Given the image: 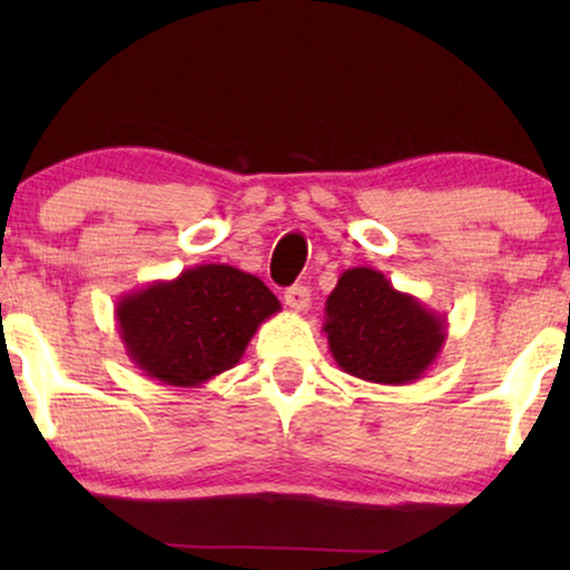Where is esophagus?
I'll list each match as a JSON object with an SVG mask.
<instances>
[{"label": "esophagus", "instance_id": "1", "mask_svg": "<svg viewBox=\"0 0 570 570\" xmlns=\"http://www.w3.org/2000/svg\"><path fill=\"white\" fill-rule=\"evenodd\" d=\"M285 306L293 311H306L311 306V291L306 285H293L285 291Z\"/></svg>", "mask_w": 570, "mask_h": 570}]
</instances>
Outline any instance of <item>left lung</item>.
Here are the masks:
<instances>
[{"label":"left lung","instance_id":"left-lung-1","mask_svg":"<svg viewBox=\"0 0 570 570\" xmlns=\"http://www.w3.org/2000/svg\"><path fill=\"white\" fill-rule=\"evenodd\" d=\"M334 363L371 384L402 386L423 379L446 342V316L396 291L384 272H342L324 306Z\"/></svg>","mask_w":570,"mask_h":570}]
</instances>
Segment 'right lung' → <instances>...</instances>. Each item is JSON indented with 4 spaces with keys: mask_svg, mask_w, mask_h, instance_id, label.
I'll return each mask as SVG.
<instances>
[{
    "mask_svg": "<svg viewBox=\"0 0 570 570\" xmlns=\"http://www.w3.org/2000/svg\"><path fill=\"white\" fill-rule=\"evenodd\" d=\"M279 308L259 277L230 264H197L121 295L114 316L129 361L145 376L197 389L233 368Z\"/></svg>",
    "mask_w": 570,
    "mask_h": 570,
    "instance_id": "1",
    "label": "right lung"
}]
</instances>
